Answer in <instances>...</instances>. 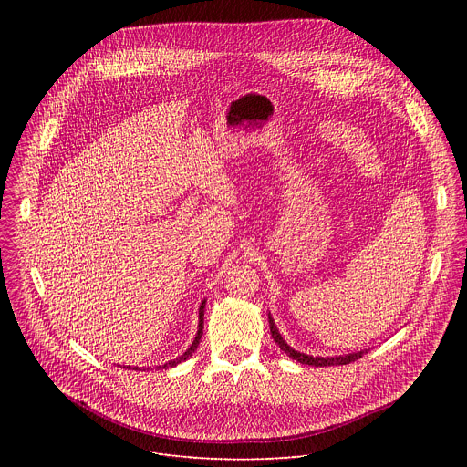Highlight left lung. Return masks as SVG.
Here are the masks:
<instances>
[{
    "mask_svg": "<svg viewBox=\"0 0 467 467\" xmlns=\"http://www.w3.org/2000/svg\"><path fill=\"white\" fill-rule=\"evenodd\" d=\"M270 319V332H272V338L275 340V344L281 348V351H285L290 358L301 362V364H306V366H316V368H323V366H344V364H349V362H355L358 358H362L369 349H364V351H358V353H349V355H340V357H310V355H305V353H299L296 349H292L285 340L283 337L279 335V330L275 327V321L272 319V316H268Z\"/></svg>",
    "mask_w": 467,
    "mask_h": 467,
    "instance_id": "obj_1",
    "label": "left lung"
}]
</instances>
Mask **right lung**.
I'll list each match as a JSON object with an SVG mask.
<instances>
[{
	"mask_svg": "<svg viewBox=\"0 0 467 467\" xmlns=\"http://www.w3.org/2000/svg\"><path fill=\"white\" fill-rule=\"evenodd\" d=\"M205 303L207 301H203L202 303V306H199V328H197V335H195V340L192 342V346L186 349V353H182L181 357H177L175 360H171V362H168V364H164L162 368H173V366H177V364H181L182 360H186L188 357H192V353L197 349V346H199V342H202V337H203V316H205ZM130 368V366H129ZM161 368V366H159ZM135 369H139V368H135Z\"/></svg>",
	"mask_w": 467,
	"mask_h": 467,
	"instance_id": "1",
	"label": "right lung"
}]
</instances>
